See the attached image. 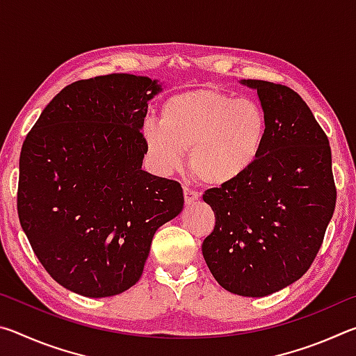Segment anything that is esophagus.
Listing matches in <instances>:
<instances>
[{
  "label": "esophagus",
  "mask_w": 356,
  "mask_h": 356,
  "mask_svg": "<svg viewBox=\"0 0 356 356\" xmlns=\"http://www.w3.org/2000/svg\"><path fill=\"white\" fill-rule=\"evenodd\" d=\"M184 197L186 204H193L195 201L200 200V193L190 188V186H184Z\"/></svg>",
  "instance_id": "obj_1"
}]
</instances>
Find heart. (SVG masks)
<instances>
[{
  "label": "heart",
  "instance_id": "1",
  "mask_svg": "<svg viewBox=\"0 0 356 356\" xmlns=\"http://www.w3.org/2000/svg\"><path fill=\"white\" fill-rule=\"evenodd\" d=\"M141 134L160 174L176 171L188 149L191 172L204 184L226 186L243 179L261 159L268 119L254 99L201 88L166 99L160 120H144Z\"/></svg>",
  "mask_w": 356,
  "mask_h": 356
}]
</instances>
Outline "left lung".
I'll return each mask as SVG.
<instances>
[{"mask_svg":"<svg viewBox=\"0 0 356 356\" xmlns=\"http://www.w3.org/2000/svg\"><path fill=\"white\" fill-rule=\"evenodd\" d=\"M240 83L257 91L267 143L243 179L204 193L215 227L202 256L227 292L265 297L308 272L334 212L336 186L328 138L305 100L282 84Z\"/></svg>","mask_w":356,"mask_h":356,"instance_id":"8db88e82","label":"left lung"}]
</instances>
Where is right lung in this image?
I'll return each mask as SVG.
<instances>
[{"instance_id": "add662e5", "label": "right lung", "mask_w": 356, "mask_h": 356, "mask_svg": "<svg viewBox=\"0 0 356 356\" xmlns=\"http://www.w3.org/2000/svg\"><path fill=\"white\" fill-rule=\"evenodd\" d=\"M159 80L111 74L65 86L22 146L17 210L53 280L113 297L141 278L154 234L182 212L176 180L141 170Z\"/></svg>"}]
</instances>
